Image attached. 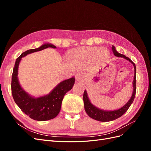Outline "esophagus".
Wrapping results in <instances>:
<instances>
[{"label":"esophagus","mask_w":151,"mask_h":151,"mask_svg":"<svg viewBox=\"0 0 151 151\" xmlns=\"http://www.w3.org/2000/svg\"><path fill=\"white\" fill-rule=\"evenodd\" d=\"M76 79L77 81H81V79H83V74H81V73L78 72L76 74Z\"/></svg>","instance_id":"obj_1"}]
</instances>
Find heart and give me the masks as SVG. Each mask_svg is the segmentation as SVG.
Here are the masks:
<instances>
[{"label": "heart", "mask_w": 151, "mask_h": 151, "mask_svg": "<svg viewBox=\"0 0 151 151\" xmlns=\"http://www.w3.org/2000/svg\"><path fill=\"white\" fill-rule=\"evenodd\" d=\"M106 56H104V55ZM108 56L107 52L103 50L101 47H93V48H84L81 49L73 54V58H78L81 57H86L91 59H95L99 58V59L104 60Z\"/></svg>", "instance_id": "heart-1"}]
</instances>
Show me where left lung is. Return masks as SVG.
<instances>
[{
  "label": "left lung",
  "instance_id": "obj_1",
  "mask_svg": "<svg viewBox=\"0 0 151 151\" xmlns=\"http://www.w3.org/2000/svg\"><path fill=\"white\" fill-rule=\"evenodd\" d=\"M112 51L113 54L117 57H122L124 58L127 60L129 61L131 63H132L134 67V81H133V92H132V96L130 99L128 101V102L122 106V108L115 109L113 111H108V110H104V109L98 108V107L95 106L93 104L91 103L90 100L88 98V93H87L86 90L84 91V95H83V101L84 103V109L86 113L88 114V116L91 118H93V119L98 120L99 122H110L114 120H116L117 118L122 116L123 114H124L129 108L132 103H133L135 92H136V67L135 63L132 62L129 57H127L124 55H122L120 53H118L115 47L112 46Z\"/></svg>",
  "mask_w": 151,
  "mask_h": 151
}]
</instances>
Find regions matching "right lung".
Returning <instances> with one entry per match:
<instances>
[{"label": "right lung", "mask_w": 151, "mask_h": 151, "mask_svg": "<svg viewBox=\"0 0 151 151\" xmlns=\"http://www.w3.org/2000/svg\"><path fill=\"white\" fill-rule=\"evenodd\" d=\"M56 48L51 43H44L39 48L28 50L18 57L13 68L11 82L12 97L22 112L32 119L47 121L55 118L61 109L62 102L65 94L72 89L75 83V77L60 82L49 94L38 98L32 96L22 89L18 80V67L22 57L27 55L41 51L47 48Z\"/></svg>", "instance_id": "right-lung-1"}]
</instances>
